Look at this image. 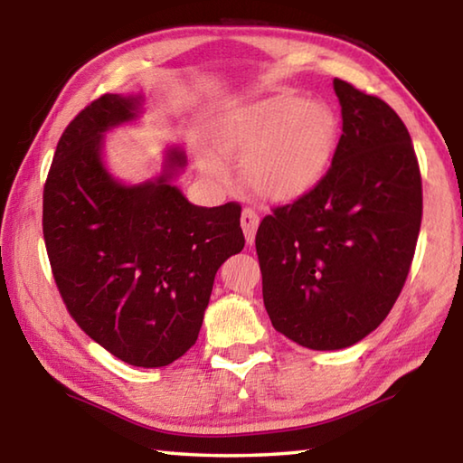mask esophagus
Masks as SVG:
<instances>
[{"label":"esophagus","mask_w":463,"mask_h":463,"mask_svg":"<svg viewBox=\"0 0 463 463\" xmlns=\"http://www.w3.org/2000/svg\"><path fill=\"white\" fill-rule=\"evenodd\" d=\"M241 226H242V232H245L247 245H253L257 229H260V214H257L253 208H242Z\"/></svg>","instance_id":"obj_1"}]
</instances>
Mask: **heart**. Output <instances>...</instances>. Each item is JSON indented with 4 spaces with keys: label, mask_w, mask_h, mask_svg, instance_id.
Returning <instances> with one entry per match:
<instances>
[{
    "label": "heart",
    "mask_w": 463,
    "mask_h": 463,
    "mask_svg": "<svg viewBox=\"0 0 463 463\" xmlns=\"http://www.w3.org/2000/svg\"><path fill=\"white\" fill-rule=\"evenodd\" d=\"M335 146L333 109L296 93L232 109L214 130L216 153L242 159V184L269 202H294L315 190L331 165ZM200 167L210 177H222L214 156L203 155Z\"/></svg>",
    "instance_id": "1"
}]
</instances>
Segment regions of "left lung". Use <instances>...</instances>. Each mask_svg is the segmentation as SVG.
<instances>
[{"label": "left lung", "instance_id": "1", "mask_svg": "<svg viewBox=\"0 0 463 463\" xmlns=\"http://www.w3.org/2000/svg\"><path fill=\"white\" fill-rule=\"evenodd\" d=\"M343 132L315 190L265 216L255 237L263 304L302 347H351L401 296L422 218L409 130L378 96L335 80Z\"/></svg>", "mask_w": 463, "mask_h": 463}]
</instances>
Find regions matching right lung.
<instances>
[{
    "label": "right lung",
    "instance_id": "right-lung-1",
    "mask_svg": "<svg viewBox=\"0 0 463 463\" xmlns=\"http://www.w3.org/2000/svg\"><path fill=\"white\" fill-rule=\"evenodd\" d=\"M140 98L104 93L54 151L43 234L59 294L85 335L137 367L174 364L198 339L214 276L241 253V206H194L171 184L185 155L169 148L155 182L122 185L101 163L104 132L138 116Z\"/></svg>",
    "mask_w": 463,
    "mask_h": 463
}]
</instances>
